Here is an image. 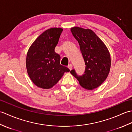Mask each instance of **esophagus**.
Returning a JSON list of instances; mask_svg holds the SVG:
<instances>
[{
    "mask_svg": "<svg viewBox=\"0 0 132 132\" xmlns=\"http://www.w3.org/2000/svg\"><path fill=\"white\" fill-rule=\"evenodd\" d=\"M68 68L70 70H71L72 69V65L71 64H69V65L68 66Z\"/></svg>",
    "mask_w": 132,
    "mask_h": 132,
    "instance_id": "esophagus-1",
    "label": "esophagus"
}]
</instances>
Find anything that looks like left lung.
<instances>
[{
  "instance_id": "obj_1",
  "label": "left lung",
  "mask_w": 132,
  "mask_h": 132,
  "mask_svg": "<svg viewBox=\"0 0 132 132\" xmlns=\"http://www.w3.org/2000/svg\"><path fill=\"white\" fill-rule=\"evenodd\" d=\"M71 32L79 44L86 64L84 74L78 75L74 69L71 70V74L84 88L89 90L96 88L104 82L110 71L109 52L92 30L75 27L71 28Z\"/></svg>"
}]
</instances>
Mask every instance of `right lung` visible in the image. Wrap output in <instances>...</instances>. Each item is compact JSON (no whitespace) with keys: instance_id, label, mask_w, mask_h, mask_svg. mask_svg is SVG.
<instances>
[{"instance_id":"obj_1","label":"right lung","mask_w":132,"mask_h":132,"mask_svg":"<svg viewBox=\"0 0 132 132\" xmlns=\"http://www.w3.org/2000/svg\"><path fill=\"white\" fill-rule=\"evenodd\" d=\"M63 29L53 28L36 38L28 51L27 72L36 86L49 89L58 83L70 70L60 64V55L54 51Z\"/></svg>"}]
</instances>
